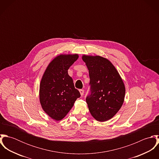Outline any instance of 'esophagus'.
Returning <instances> with one entry per match:
<instances>
[{
    "instance_id": "34e87169",
    "label": "esophagus",
    "mask_w": 159,
    "mask_h": 159,
    "mask_svg": "<svg viewBox=\"0 0 159 159\" xmlns=\"http://www.w3.org/2000/svg\"><path fill=\"white\" fill-rule=\"evenodd\" d=\"M80 94L81 95H83L84 94V90L83 89H80Z\"/></svg>"
}]
</instances>
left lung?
I'll list each match as a JSON object with an SVG mask.
<instances>
[{"instance_id":"8db88e82","label":"left lung","mask_w":159,"mask_h":159,"mask_svg":"<svg viewBox=\"0 0 159 159\" xmlns=\"http://www.w3.org/2000/svg\"><path fill=\"white\" fill-rule=\"evenodd\" d=\"M89 70L90 92L86 102L91 115L98 121L111 119L121 108L125 89L113 65L100 56L82 57Z\"/></svg>"}]
</instances>
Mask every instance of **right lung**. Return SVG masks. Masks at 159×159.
<instances>
[{
  "mask_svg": "<svg viewBox=\"0 0 159 159\" xmlns=\"http://www.w3.org/2000/svg\"><path fill=\"white\" fill-rule=\"evenodd\" d=\"M78 54L60 55L48 65L40 85V101L46 113L53 119H62L81 95L68 75Z\"/></svg>",
  "mask_w": 159,
  "mask_h": 159,
  "instance_id": "add662e5",
  "label": "right lung"
}]
</instances>
